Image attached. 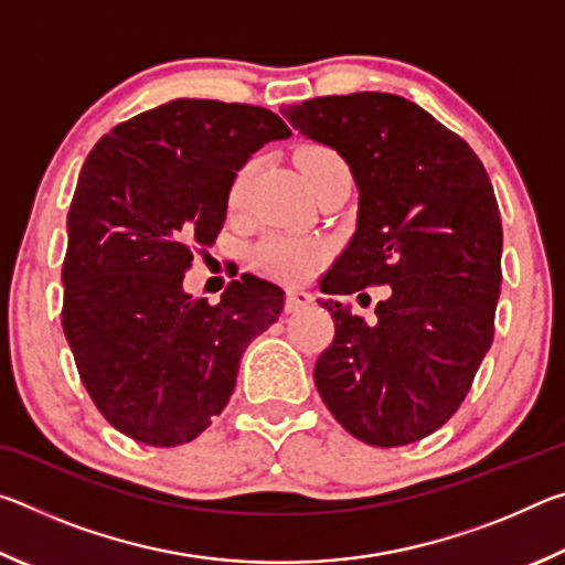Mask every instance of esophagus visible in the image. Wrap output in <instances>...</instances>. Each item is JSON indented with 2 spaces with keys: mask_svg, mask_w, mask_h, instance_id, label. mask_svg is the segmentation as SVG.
Instances as JSON below:
<instances>
[{
  "mask_svg": "<svg viewBox=\"0 0 565 565\" xmlns=\"http://www.w3.org/2000/svg\"><path fill=\"white\" fill-rule=\"evenodd\" d=\"M311 301H313V299H311V294L299 291V289H289V291H286L284 309H286V313H296V311L306 309V306H309Z\"/></svg>",
  "mask_w": 565,
  "mask_h": 565,
  "instance_id": "esophagus-1",
  "label": "esophagus"
}]
</instances>
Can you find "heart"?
<instances>
[{
  "label": "heart",
  "mask_w": 565,
  "mask_h": 565,
  "mask_svg": "<svg viewBox=\"0 0 565 565\" xmlns=\"http://www.w3.org/2000/svg\"><path fill=\"white\" fill-rule=\"evenodd\" d=\"M299 167L311 186L313 181L321 179L323 174H329L333 169H343L347 164H343V159L333 149L311 145L299 151ZM248 177H252V164L238 171L232 189H228V204L232 206H238L244 202ZM323 256H327V244L319 242V238H306L294 234H271L254 248V264L259 266L262 271L284 281L306 279V276L323 262Z\"/></svg>",
  "instance_id": "heart-1"
}]
</instances>
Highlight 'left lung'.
Instances as JSON below:
<instances>
[{
  "mask_svg": "<svg viewBox=\"0 0 565 565\" xmlns=\"http://www.w3.org/2000/svg\"><path fill=\"white\" fill-rule=\"evenodd\" d=\"M337 149L359 186L356 232L321 291L391 286L369 327L323 301L337 333L313 366L333 418L359 441H420L461 406L493 341L503 228L481 159L418 104L356 92L281 109Z\"/></svg>",
  "mask_w": 565,
  "mask_h": 565,
  "instance_id": "obj_1",
  "label": "left lung"
}]
</instances>
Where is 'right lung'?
Wrapping results in <instances>:
<instances>
[{
    "label": "right lung",
    "mask_w": 565,
    "mask_h": 565,
    "mask_svg": "<svg viewBox=\"0 0 565 565\" xmlns=\"http://www.w3.org/2000/svg\"><path fill=\"white\" fill-rule=\"evenodd\" d=\"M286 137L269 109L174 99L117 124L84 161L62 327L94 406L134 441H194L232 398L248 343L279 319L284 291L252 274L214 306L181 284L222 232L236 171Z\"/></svg>",
    "instance_id": "obj_1"
}]
</instances>
